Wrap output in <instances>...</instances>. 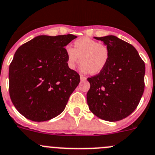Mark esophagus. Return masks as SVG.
Wrapping results in <instances>:
<instances>
[{"label":"esophagus","instance_id":"obj_1","mask_svg":"<svg viewBox=\"0 0 155 155\" xmlns=\"http://www.w3.org/2000/svg\"><path fill=\"white\" fill-rule=\"evenodd\" d=\"M86 78H85V77H84V76H82V75H81V81H85L86 80Z\"/></svg>","mask_w":155,"mask_h":155}]
</instances>
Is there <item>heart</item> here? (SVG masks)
<instances>
[{
	"label": "heart",
	"instance_id": "1",
	"mask_svg": "<svg viewBox=\"0 0 155 155\" xmlns=\"http://www.w3.org/2000/svg\"><path fill=\"white\" fill-rule=\"evenodd\" d=\"M65 52L68 67L74 69L81 61V69L84 73H99L105 68L109 59L107 45L89 38L76 40L74 42V48L67 46Z\"/></svg>",
	"mask_w": 155,
	"mask_h": 155
}]
</instances>
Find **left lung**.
Segmentation results:
<instances>
[{"label": "left lung", "instance_id": "obj_1", "mask_svg": "<svg viewBox=\"0 0 155 155\" xmlns=\"http://www.w3.org/2000/svg\"><path fill=\"white\" fill-rule=\"evenodd\" d=\"M94 38L107 45L109 59L100 73L87 78V104L99 118L117 121L138 105L144 90L145 65L137 50L123 40L113 35Z\"/></svg>", "mask_w": 155, "mask_h": 155}]
</instances>
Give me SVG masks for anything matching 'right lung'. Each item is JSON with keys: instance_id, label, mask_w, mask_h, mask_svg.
Returning <instances> with one entry per match:
<instances>
[{"instance_id": "right-lung-1", "label": "right lung", "mask_w": 155, "mask_h": 155, "mask_svg": "<svg viewBox=\"0 0 155 155\" xmlns=\"http://www.w3.org/2000/svg\"><path fill=\"white\" fill-rule=\"evenodd\" d=\"M76 38L40 35L17 50L9 67V94L24 117L45 121L64 110L80 82V75L68 67L64 48Z\"/></svg>"}]
</instances>
